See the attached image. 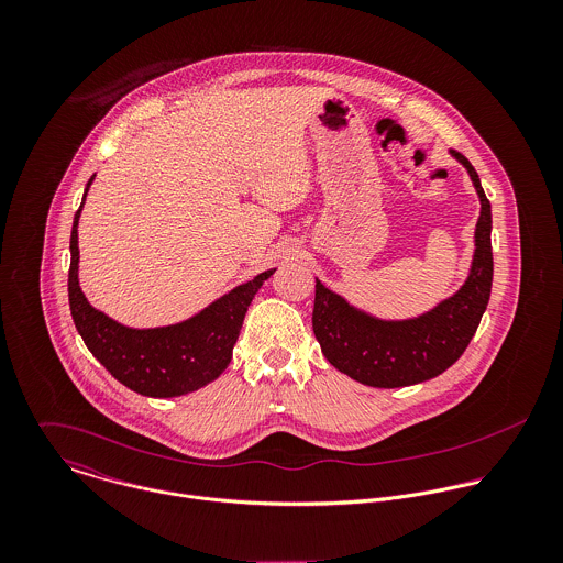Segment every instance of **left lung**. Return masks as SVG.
Instances as JSON below:
<instances>
[{"instance_id":"obj_1","label":"left lung","mask_w":563,"mask_h":563,"mask_svg":"<svg viewBox=\"0 0 563 563\" xmlns=\"http://www.w3.org/2000/svg\"><path fill=\"white\" fill-rule=\"evenodd\" d=\"M482 199L475 257L466 284L431 312L409 321H379L351 308L317 282L312 327L324 357L340 373L373 388H402L438 377L471 344L492 290V210L475 166L460 152Z\"/></svg>"}]
</instances>
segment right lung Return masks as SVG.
<instances>
[{
	"instance_id": "add662e5",
	"label": "right lung",
	"mask_w": 563,
	"mask_h": 563,
	"mask_svg": "<svg viewBox=\"0 0 563 563\" xmlns=\"http://www.w3.org/2000/svg\"><path fill=\"white\" fill-rule=\"evenodd\" d=\"M92 179L95 175L88 179L86 190ZM81 206L71 230L69 306L88 351L117 382L143 397H181L214 382L232 360V349L251 299L275 268L260 273L188 321L156 329L123 327L95 310L81 292L78 282Z\"/></svg>"
}]
</instances>
